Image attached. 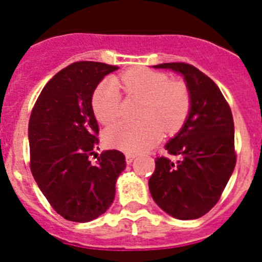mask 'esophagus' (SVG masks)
Segmentation results:
<instances>
[{"instance_id": "esophagus-1", "label": "esophagus", "mask_w": 262, "mask_h": 262, "mask_svg": "<svg viewBox=\"0 0 262 262\" xmlns=\"http://www.w3.org/2000/svg\"><path fill=\"white\" fill-rule=\"evenodd\" d=\"M134 159H136V156L132 155V154H126V155H125V160H126V163H128V164L133 163Z\"/></svg>"}]
</instances>
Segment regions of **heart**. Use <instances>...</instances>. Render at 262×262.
I'll list each match as a JSON object with an SVG mask.
<instances>
[{
    "label": "heart",
    "instance_id": "heart-1",
    "mask_svg": "<svg viewBox=\"0 0 262 262\" xmlns=\"http://www.w3.org/2000/svg\"><path fill=\"white\" fill-rule=\"evenodd\" d=\"M120 86L126 95L143 98L138 123L121 121L104 133L107 146L128 154H139L156 145L163 136L174 134L185 125L191 95L182 80H169L165 73L150 68H132L120 77ZM92 108L98 121L115 123L121 112V95L116 82L104 79L92 95Z\"/></svg>",
    "mask_w": 262,
    "mask_h": 262
}]
</instances>
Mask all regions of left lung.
Listing matches in <instances>:
<instances>
[{
    "instance_id": "8db88e82",
    "label": "left lung",
    "mask_w": 262,
    "mask_h": 262,
    "mask_svg": "<svg viewBox=\"0 0 262 262\" xmlns=\"http://www.w3.org/2000/svg\"><path fill=\"white\" fill-rule=\"evenodd\" d=\"M181 73L191 95L186 123L165 145L168 154L155 159L148 187L164 212L178 220L208 213L221 198L235 168L234 120L229 103L214 81L187 63L154 66Z\"/></svg>"
}]
</instances>
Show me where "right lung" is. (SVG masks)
Listing matches in <instances>:
<instances>
[{"label":"right lung","mask_w":262,"mask_h":262,"mask_svg":"<svg viewBox=\"0 0 262 262\" xmlns=\"http://www.w3.org/2000/svg\"><path fill=\"white\" fill-rule=\"evenodd\" d=\"M116 66L75 62L54 76L38 95L28 125L31 172L53 209L63 219L89 222L115 199L125 156L107 150L89 160L99 139L92 95Z\"/></svg>","instance_id":"right-lung-1"}]
</instances>
